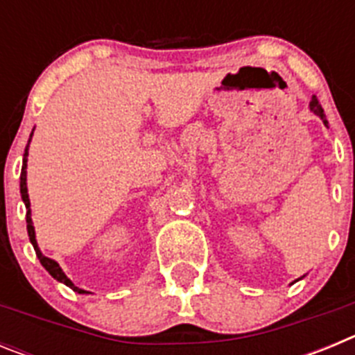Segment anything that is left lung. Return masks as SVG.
<instances>
[{
    "label": "left lung",
    "instance_id": "obj_1",
    "mask_svg": "<svg viewBox=\"0 0 355 355\" xmlns=\"http://www.w3.org/2000/svg\"><path fill=\"white\" fill-rule=\"evenodd\" d=\"M309 108H311L313 114L318 115V117L322 119V121H324L325 126H327V119H325V115H324V108H322V105H320V103H318V97H316V96L311 97V103H309Z\"/></svg>",
    "mask_w": 355,
    "mask_h": 355
}]
</instances>
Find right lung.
I'll use <instances>...</instances> for the list:
<instances>
[{
  "mask_svg": "<svg viewBox=\"0 0 355 355\" xmlns=\"http://www.w3.org/2000/svg\"><path fill=\"white\" fill-rule=\"evenodd\" d=\"M28 146H30V140H28ZM28 146L26 149H24V158H23V168H21V197H23L24 205H26V229H28V236H30V241L31 245H33V249H35V254L37 258H39V261L42 263V266L46 268V270L49 272V274L53 275V277L56 279V281H60V283L67 284L71 290L78 291V293H87L85 290H81V288L74 286V284L71 283V279L67 277V275L62 272L60 265L56 261H53V259L46 258V256H42V252L39 250V245H37V240H35V229H33V224H31V211H30V199H28V188H26V156H28Z\"/></svg>",
  "mask_w": 355,
  "mask_h": 355,
  "instance_id": "right-lung-1",
  "label": "right lung"
}]
</instances>
